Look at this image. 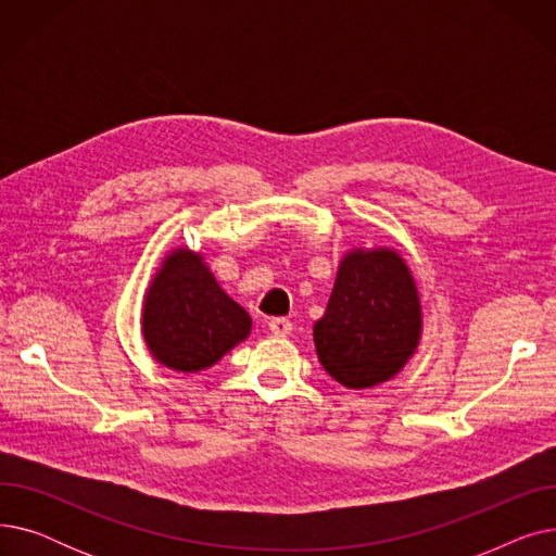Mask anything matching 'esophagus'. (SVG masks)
<instances>
[{
	"label": "esophagus",
	"mask_w": 556,
	"mask_h": 556,
	"mask_svg": "<svg viewBox=\"0 0 556 556\" xmlns=\"http://www.w3.org/2000/svg\"><path fill=\"white\" fill-rule=\"evenodd\" d=\"M268 329L275 333V336H288L290 331H293V323H290V319H286V317H273L270 323H268Z\"/></svg>",
	"instance_id": "34e87169"
}]
</instances>
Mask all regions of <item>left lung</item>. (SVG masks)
Returning a JSON list of instances; mask_svg holds the SVG:
<instances>
[{
  "mask_svg": "<svg viewBox=\"0 0 556 556\" xmlns=\"http://www.w3.org/2000/svg\"><path fill=\"white\" fill-rule=\"evenodd\" d=\"M421 302L405 258L392 248L349 250L313 342L327 374L349 390L394 378L421 340Z\"/></svg>",
  "mask_w": 556,
  "mask_h": 556,
  "instance_id": "8db88e82",
  "label": "left lung"
}]
</instances>
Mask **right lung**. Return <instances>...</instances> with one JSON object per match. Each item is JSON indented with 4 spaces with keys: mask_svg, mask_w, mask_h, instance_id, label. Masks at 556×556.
I'll use <instances>...</instances> for the list:
<instances>
[{
    "mask_svg": "<svg viewBox=\"0 0 556 556\" xmlns=\"http://www.w3.org/2000/svg\"><path fill=\"white\" fill-rule=\"evenodd\" d=\"M250 329L252 317L225 293L200 252L178 248L164 256L141 308L143 342L160 365L182 374L210 369Z\"/></svg>",
    "mask_w": 556,
    "mask_h": 556,
    "instance_id": "add662e5",
    "label": "right lung"
}]
</instances>
